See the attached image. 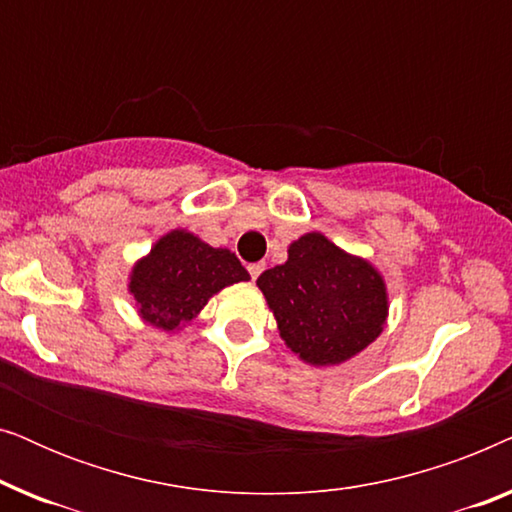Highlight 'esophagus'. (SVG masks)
<instances>
[{"label":"esophagus","instance_id":"obj_1","mask_svg":"<svg viewBox=\"0 0 512 512\" xmlns=\"http://www.w3.org/2000/svg\"><path fill=\"white\" fill-rule=\"evenodd\" d=\"M263 272V263H251L249 265V275H251V279H256L258 275H261Z\"/></svg>","mask_w":512,"mask_h":512}]
</instances>
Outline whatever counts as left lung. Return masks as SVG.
Instances as JSON below:
<instances>
[{
  "mask_svg": "<svg viewBox=\"0 0 512 512\" xmlns=\"http://www.w3.org/2000/svg\"><path fill=\"white\" fill-rule=\"evenodd\" d=\"M286 347L312 366H338L363 352L387 321L380 272L321 233L289 247L286 263L256 279Z\"/></svg>",
  "mask_w": 512,
  "mask_h": 512,
  "instance_id": "left-lung-1",
  "label": "left lung"
}]
</instances>
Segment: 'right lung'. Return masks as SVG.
Wrapping results in <instances>:
<instances>
[{
    "label": "right lung",
    "mask_w": 512,
    "mask_h": 512,
    "mask_svg": "<svg viewBox=\"0 0 512 512\" xmlns=\"http://www.w3.org/2000/svg\"><path fill=\"white\" fill-rule=\"evenodd\" d=\"M247 279L233 251L209 247L188 230H172L135 263L128 289L144 321L174 331L198 317L214 293Z\"/></svg>",
    "instance_id": "add662e5"
}]
</instances>
